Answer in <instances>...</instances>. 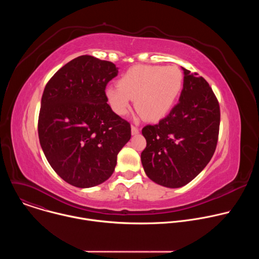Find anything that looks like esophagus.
<instances>
[{"label": "esophagus", "mask_w": 259, "mask_h": 259, "mask_svg": "<svg viewBox=\"0 0 259 259\" xmlns=\"http://www.w3.org/2000/svg\"><path fill=\"white\" fill-rule=\"evenodd\" d=\"M131 132H132L133 135H134V134H137V133L139 132V128L136 127V126H134V125H132V126H131Z\"/></svg>", "instance_id": "obj_1"}]
</instances>
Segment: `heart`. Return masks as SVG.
Listing matches in <instances>:
<instances>
[{
	"label": "heart",
	"mask_w": 259,
	"mask_h": 259,
	"mask_svg": "<svg viewBox=\"0 0 259 259\" xmlns=\"http://www.w3.org/2000/svg\"><path fill=\"white\" fill-rule=\"evenodd\" d=\"M183 85V75L175 65H135L109 86L105 97L114 112L124 116L130 108V99L142 118L157 121L174 105Z\"/></svg>",
	"instance_id": "b5f03b06"
}]
</instances>
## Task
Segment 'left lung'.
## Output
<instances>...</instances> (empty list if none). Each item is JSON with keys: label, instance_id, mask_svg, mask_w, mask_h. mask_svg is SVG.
Wrapping results in <instances>:
<instances>
[{"label": "left lung", "instance_id": "8db88e82", "mask_svg": "<svg viewBox=\"0 0 259 259\" xmlns=\"http://www.w3.org/2000/svg\"><path fill=\"white\" fill-rule=\"evenodd\" d=\"M179 102L156 125L142 134L143 169L153 181L180 188L192 181L210 162L216 150L220 124L219 102L208 82L183 68Z\"/></svg>", "mask_w": 259, "mask_h": 259}]
</instances>
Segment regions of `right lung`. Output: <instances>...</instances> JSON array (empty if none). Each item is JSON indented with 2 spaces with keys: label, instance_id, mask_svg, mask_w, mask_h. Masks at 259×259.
Instances as JSON below:
<instances>
[{
  "label": "right lung",
  "instance_id": "obj_1",
  "mask_svg": "<svg viewBox=\"0 0 259 259\" xmlns=\"http://www.w3.org/2000/svg\"><path fill=\"white\" fill-rule=\"evenodd\" d=\"M116 65L90 55L70 60L48 81L38 120L42 150L53 170L77 188L112 176L117 156L131 137L130 123L106 103Z\"/></svg>",
  "mask_w": 259,
  "mask_h": 259
}]
</instances>
